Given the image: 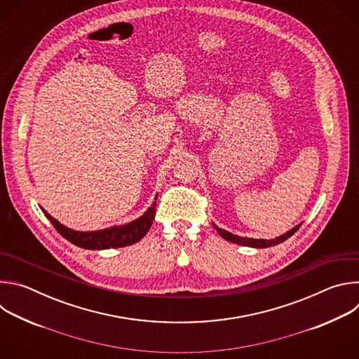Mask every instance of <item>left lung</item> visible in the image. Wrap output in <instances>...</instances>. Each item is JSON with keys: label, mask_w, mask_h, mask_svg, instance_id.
<instances>
[{"label": "left lung", "mask_w": 359, "mask_h": 359, "mask_svg": "<svg viewBox=\"0 0 359 359\" xmlns=\"http://www.w3.org/2000/svg\"><path fill=\"white\" fill-rule=\"evenodd\" d=\"M215 229L217 230V233L224 238V240H229L231 243H236V244H240V245H248V247H257V248H263V247H271V245H276V244H280L283 241H285L288 237H291L298 229L299 226L294 227L292 230H290L288 233H285L284 236H280L274 240H257V238H245V237H238V236H234L229 231H224L222 229H219L217 226H215Z\"/></svg>", "instance_id": "obj_1"}]
</instances>
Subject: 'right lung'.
<instances>
[{
  "label": "right lung",
  "instance_id": "add662e5",
  "mask_svg": "<svg viewBox=\"0 0 359 359\" xmlns=\"http://www.w3.org/2000/svg\"><path fill=\"white\" fill-rule=\"evenodd\" d=\"M158 198V197H156ZM156 215V201L153 203V206L137 220L121 226V227H112L108 230H100V231H75L71 230L61 223H58L54 217H50L48 213L45 216L48 220L53 223L55 230L67 238L69 243L88 248V250H104V248H118V247H125L130 245L140 238L149 231L153 219H155Z\"/></svg>",
  "mask_w": 359,
  "mask_h": 359
}]
</instances>
